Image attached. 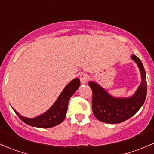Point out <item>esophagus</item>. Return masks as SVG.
Returning <instances> with one entry per match:
<instances>
[{"mask_svg": "<svg viewBox=\"0 0 154 154\" xmlns=\"http://www.w3.org/2000/svg\"><path fill=\"white\" fill-rule=\"evenodd\" d=\"M88 80V76L86 74H80V80L81 82V83L84 84L87 82V80Z\"/></svg>", "mask_w": 154, "mask_h": 154, "instance_id": "1", "label": "esophagus"}]
</instances>
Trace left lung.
<instances>
[{
	"label": "left lung",
	"instance_id": "8db88e82",
	"mask_svg": "<svg viewBox=\"0 0 154 154\" xmlns=\"http://www.w3.org/2000/svg\"><path fill=\"white\" fill-rule=\"evenodd\" d=\"M137 64L142 82L133 95L129 97H115L94 81L88 82L92 90V110L96 119L107 124H119L134 116L144 104L147 95L146 73L139 57L132 55Z\"/></svg>",
	"mask_w": 154,
	"mask_h": 154
}]
</instances>
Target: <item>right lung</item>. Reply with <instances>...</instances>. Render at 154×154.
I'll return each mask as SVG.
<instances>
[{"label":"right lung","mask_w":154,"mask_h":154,"mask_svg":"<svg viewBox=\"0 0 154 154\" xmlns=\"http://www.w3.org/2000/svg\"><path fill=\"white\" fill-rule=\"evenodd\" d=\"M80 81L78 78L71 80L64 88L55 103L45 113L35 118L29 119L21 116L16 110L13 109L22 122L32 127L40 128H49L60 125L66 116L68 101L71 96L78 89Z\"/></svg>","instance_id":"right-lung-1"}]
</instances>
